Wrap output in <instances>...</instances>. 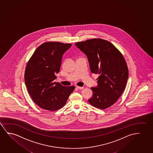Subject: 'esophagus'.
Masks as SVG:
<instances>
[{
    "instance_id": "1",
    "label": "esophagus",
    "mask_w": 153,
    "mask_h": 153,
    "mask_svg": "<svg viewBox=\"0 0 153 153\" xmlns=\"http://www.w3.org/2000/svg\"><path fill=\"white\" fill-rule=\"evenodd\" d=\"M76 88H78V89H80V90H82V89H83L84 87L83 86H76Z\"/></svg>"
}]
</instances>
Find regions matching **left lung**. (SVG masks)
<instances>
[{"label":"left lung","mask_w":153,"mask_h":153,"mask_svg":"<svg viewBox=\"0 0 153 153\" xmlns=\"http://www.w3.org/2000/svg\"><path fill=\"white\" fill-rule=\"evenodd\" d=\"M75 45L85 54L91 72L99 75L97 86L91 88L93 96L88 102L98 108H109L125 88L128 70L125 59L113 45L103 39H89Z\"/></svg>","instance_id":"obj_1"}]
</instances>
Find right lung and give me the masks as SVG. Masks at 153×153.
<instances>
[{
    "label": "right lung",
    "instance_id": "right-lung-1",
    "mask_svg": "<svg viewBox=\"0 0 153 153\" xmlns=\"http://www.w3.org/2000/svg\"><path fill=\"white\" fill-rule=\"evenodd\" d=\"M72 45L58 42L42 44L27 63L25 81L29 94L39 107L54 111L67 102L74 86L54 82L60 71L63 55Z\"/></svg>",
    "mask_w": 153,
    "mask_h": 153
}]
</instances>
